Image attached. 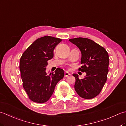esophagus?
Listing matches in <instances>:
<instances>
[{"instance_id": "1", "label": "esophagus", "mask_w": 126, "mask_h": 126, "mask_svg": "<svg viewBox=\"0 0 126 126\" xmlns=\"http://www.w3.org/2000/svg\"><path fill=\"white\" fill-rule=\"evenodd\" d=\"M70 75V73H69V72H65V77H68Z\"/></svg>"}]
</instances>
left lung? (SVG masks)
I'll use <instances>...</instances> for the list:
<instances>
[{"label": "left lung", "instance_id": "obj_1", "mask_svg": "<svg viewBox=\"0 0 126 126\" xmlns=\"http://www.w3.org/2000/svg\"><path fill=\"white\" fill-rule=\"evenodd\" d=\"M69 41L80 49L83 66L79 70L86 73L83 79H79L77 74H73L76 78L74 89L81 98H93L100 93L107 81L108 54L101 46L89 38L78 37Z\"/></svg>", "mask_w": 126, "mask_h": 126}]
</instances>
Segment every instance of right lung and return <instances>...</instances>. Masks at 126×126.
Returning a JSON list of instances; mask_svg holds the SVG:
<instances>
[{
    "label": "right lung",
    "mask_w": 126,
    "mask_h": 126,
    "mask_svg": "<svg viewBox=\"0 0 126 126\" xmlns=\"http://www.w3.org/2000/svg\"><path fill=\"white\" fill-rule=\"evenodd\" d=\"M61 39L49 36L37 38L23 54L19 69L23 86L30 99L43 103L48 101L56 85L64 77V71L57 68L54 72H46L48 60L53 58V51Z\"/></svg>",
    "instance_id": "1"
}]
</instances>
